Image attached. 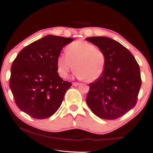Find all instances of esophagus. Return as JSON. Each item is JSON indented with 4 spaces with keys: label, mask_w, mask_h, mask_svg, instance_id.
Returning <instances> with one entry per match:
<instances>
[{
    "label": "esophagus",
    "mask_w": 153,
    "mask_h": 153,
    "mask_svg": "<svg viewBox=\"0 0 153 153\" xmlns=\"http://www.w3.org/2000/svg\"><path fill=\"white\" fill-rule=\"evenodd\" d=\"M79 85V83L78 82H73V85L75 86V87H76V86H78Z\"/></svg>",
    "instance_id": "34e87169"
}]
</instances>
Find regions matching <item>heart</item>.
I'll return each instance as SVG.
<instances>
[{
    "label": "heart",
    "mask_w": 153,
    "mask_h": 153,
    "mask_svg": "<svg viewBox=\"0 0 153 153\" xmlns=\"http://www.w3.org/2000/svg\"><path fill=\"white\" fill-rule=\"evenodd\" d=\"M106 57L104 52L94 44L82 40L71 43L66 47V54L57 58V69L59 76L66 78L74 68L76 76L89 82L97 80L104 72Z\"/></svg>",
    "instance_id": "obj_1"
}]
</instances>
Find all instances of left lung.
Listing matches in <instances>:
<instances>
[{"instance_id": "8db88e82", "label": "left lung", "mask_w": 153, "mask_h": 153, "mask_svg": "<svg viewBox=\"0 0 153 153\" xmlns=\"http://www.w3.org/2000/svg\"><path fill=\"white\" fill-rule=\"evenodd\" d=\"M86 39L98 46L106 57L104 72L89 84L86 101L100 119H118L137 104L141 85L139 64L130 51L112 39L92 36Z\"/></svg>"}]
</instances>
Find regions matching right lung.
I'll return each mask as SVG.
<instances>
[{"instance_id":"obj_1","label":"right lung","mask_w":153,"mask_h":153,"mask_svg":"<svg viewBox=\"0 0 153 153\" xmlns=\"http://www.w3.org/2000/svg\"><path fill=\"white\" fill-rule=\"evenodd\" d=\"M72 38L47 35L23 48L11 66L10 87L17 107L36 119L57 111L71 83L57 69V58Z\"/></svg>"}]
</instances>
